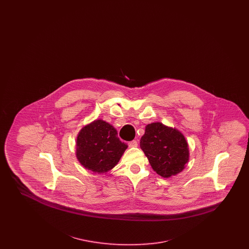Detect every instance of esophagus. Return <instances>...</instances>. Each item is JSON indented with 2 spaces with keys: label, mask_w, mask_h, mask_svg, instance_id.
<instances>
[{
  "label": "esophagus",
  "mask_w": 249,
  "mask_h": 249,
  "mask_svg": "<svg viewBox=\"0 0 249 249\" xmlns=\"http://www.w3.org/2000/svg\"><path fill=\"white\" fill-rule=\"evenodd\" d=\"M128 144H129L130 147H136L138 145V142L136 140H132V141L128 142Z\"/></svg>",
  "instance_id": "34e87169"
}]
</instances>
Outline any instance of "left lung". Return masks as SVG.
<instances>
[{
    "instance_id": "obj_1",
    "label": "left lung",
    "mask_w": 249,
    "mask_h": 249,
    "mask_svg": "<svg viewBox=\"0 0 249 249\" xmlns=\"http://www.w3.org/2000/svg\"><path fill=\"white\" fill-rule=\"evenodd\" d=\"M140 146L152 169L162 178L178 175L189 161V144L184 135L160 122L146 125Z\"/></svg>"
}]
</instances>
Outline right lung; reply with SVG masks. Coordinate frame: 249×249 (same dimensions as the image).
<instances>
[{
	"label": "right lung",
	"mask_w": 249,
	"mask_h": 249,
	"mask_svg": "<svg viewBox=\"0 0 249 249\" xmlns=\"http://www.w3.org/2000/svg\"><path fill=\"white\" fill-rule=\"evenodd\" d=\"M117 130L102 119H97L81 129L76 139V158L88 170L105 174L115 166L127 149Z\"/></svg>",
	"instance_id": "right-lung-1"
}]
</instances>
